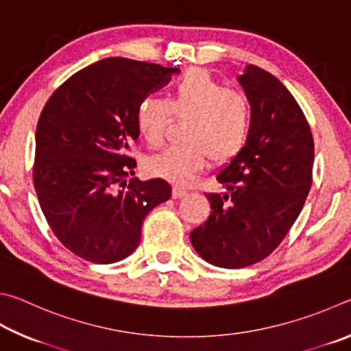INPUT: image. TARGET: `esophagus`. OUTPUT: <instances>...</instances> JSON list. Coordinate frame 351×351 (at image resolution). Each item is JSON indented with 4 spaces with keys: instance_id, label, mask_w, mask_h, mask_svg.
<instances>
[{
    "instance_id": "1",
    "label": "esophagus",
    "mask_w": 351,
    "mask_h": 351,
    "mask_svg": "<svg viewBox=\"0 0 351 351\" xmlns=\"http://www.w3.org/2000/svg\"><path fill=\"white\" fill-rule=\"evenodd\" d=\"M188 193L185 191V189L183 188H180V186H174L172 188V199H182V197H185Z\"/></svg>"
}]
</instances>
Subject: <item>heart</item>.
<instances>
[{
	"label": "heart",
	"mask_w": 351,
	"mask_h": 351,
	"mask_svg": "<svg viewBox=\"0 0 351 351\" xmlns=\"http://www.w3.org/2000/svg\"><path fill=\"white\" fill-rule=\"evenodd\" d=\"M171 115L186 117L180 145L166 147L147 162V171L176 185H186L208 165L236 158L251 129V104L245 95L219 83L205 69H189L177 80L169 100L147 95L135 108V128L147 145L163 143Z\"/></svg>",
	"instance_id": "heart-1"
}]
</instances>
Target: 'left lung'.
Listing matches in <instances>:
<instances>
[{
	"mask_svg": "<svg viewBox=\"0 0 351 351\" xmlns=\"http://www.w3.org/2000/svg\"><path fill=\"white\" fill-rule=\"evenodd\" d=\"M251 104V129L208 193L211 213L191 231L194 250L211 265L243 268L284 241L310 193L315 143L302 109L271 73L250 64L237 78Z\"/></svg>",
	"mask_w": 351,
	"mask_h": 351,
	"instance_id": "1",
	"label": "left lung"
}]
</instances>
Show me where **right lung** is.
<instances>
[{"label": "right lung", "mask_w": 351, "mask_h": 351, "mask_svg": "<svg viewBox=\"0 0 351 351\" xmlns=\"http://www.w3.org/2000/svg\"><path fill=\"white\" fill-rule=\"evenodd\" d=\"M177 67L121 57L73 73L49 98L35 134L34 186L58 241L94 263H114L140 243L147 213L169 200L162 179L140 182L129 156L135 108Z\"/></svg>", "instance_id": "add662e5"}]
</instances>
